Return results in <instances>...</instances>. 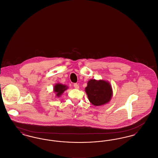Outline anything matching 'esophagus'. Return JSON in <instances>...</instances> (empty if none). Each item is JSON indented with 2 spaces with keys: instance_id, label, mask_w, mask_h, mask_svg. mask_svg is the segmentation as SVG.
Wrapping results in <instances>:
<instances>
[{
  "instance_id": "obj_1",
  "label": "esophagus",
  "mask_w": 158,
  "mask_h": 158,
  "mask_svg": "<svg viewBox=\"0 0 158 158\" xmlns=\"http://www.w3.org/2000/svg\"><path fill=\"white\" fill-rule=\"evenodd\" d=\"M73 86L75 87V89H79V85L77 83H74Z\"/></svg>"
}]
</instances>
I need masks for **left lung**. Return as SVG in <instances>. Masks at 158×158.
Masks as SVG:
<instances>
[{"label": "left lung", "instance_id": "obj_1", "mask_svg": "<svg viewBox=\"0 0 158 158\" xmlns=\"http://www.w3.org/2000/svg\"><path fill=\"white\" fill-rule=\"evenodd\" d=\"M85 92L90 102L95 106L108 102L113 95L110 84L104 81L91 79L85 88Z\"/></svg>", "mask_w": 158, "mask_h": 158}]
</instances>
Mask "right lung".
Wrapping results in <instances>:
<instances>
[{"label":"right lung","instance_id":"add662e5","mask_svg":"<svg viewBox=\"0 0 158 158\" xmlns=\"http://www.w3.org/2000/svg\"><path fill=\"white\" fill-rule=\"evenodd\" d=\"M67 87L65 85H61V84H56L54 86V92L56 93V95L57 97H60V95L62 94V93L65 90L67 89Z\"/></svg>","mask_w":158,"mask_h":158}]
</instances>
